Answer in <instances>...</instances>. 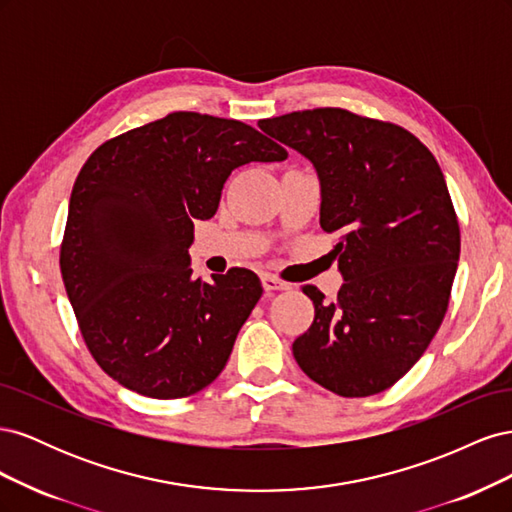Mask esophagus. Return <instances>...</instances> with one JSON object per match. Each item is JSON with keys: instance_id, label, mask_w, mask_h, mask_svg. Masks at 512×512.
<instances>
[{"instance_id": "obj_1", "label": "esophagus", "mask_w": 512, "mask_h": 512, "mask_svg": "<svg viewBox=\"0 0 512 512\" xmlns=\"http://www.w3.org/2000/svg\"><path fill=\"white\" fill-rule=\"evenodd\" d=\"M262 286H265L267 292H275V290H288L290 284L288 282H282L280 277H275L271 273H265L262 275Z\"/></svg>"}]
</instances>
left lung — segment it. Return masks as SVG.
I'll list each match as a JSON object with an SVG mask.
<instances>
[{
  "label": "left lung",
  "mask_w": 512,
  "mask_h": 512,
  "mask_svg": "<svg viewBox=\"0 0 512 512\" xmlns=\"http://www.w3.org/2000/svg\"><path fill=\"white\" fill-rule=\"evenodd\" d=\"M318 170L320 226L339 232L337 299L307 284L314 322L294 339L305 374L342 397L389 389L421 359L451 301L459 220L433 153L406 128L346 108L262 119Z\"/></svg>",
  "instance_id": "left-lung-1"
}]
</instances>
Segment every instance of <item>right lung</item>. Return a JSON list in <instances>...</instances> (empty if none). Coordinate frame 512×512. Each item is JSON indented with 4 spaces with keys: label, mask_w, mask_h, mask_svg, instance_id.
Segmentation results:
<instances>
[{
    "label": "right lung",
    "mask_w": 512,
    "mask_h": 512,
    "mask_svg": "<svg viewBox=\"0 0 512 512\" xmlns=\"http://www.w3.org/2000/svg\"><path fill=\"white\" fill-rule=\"evenodd\" d=\"M286 158L247 123L192 111L91 153L72 188L59 269L104 374L153 399L190 397L222 374L262 286L241 267L194 280V220L213 218L232 170Z\"/></svg>",
    "instance_id": "obj_1"
}]
</instances>
